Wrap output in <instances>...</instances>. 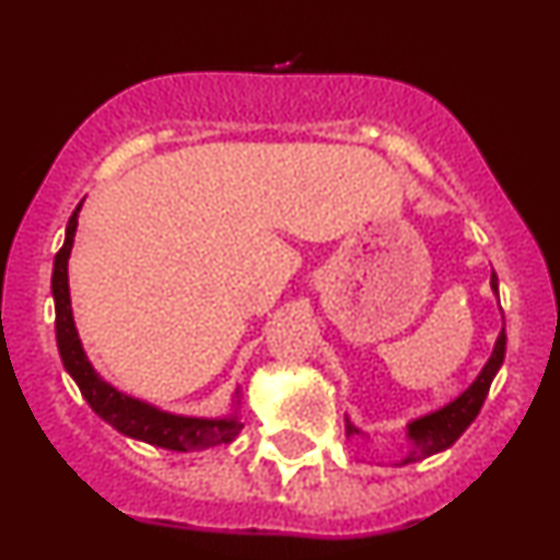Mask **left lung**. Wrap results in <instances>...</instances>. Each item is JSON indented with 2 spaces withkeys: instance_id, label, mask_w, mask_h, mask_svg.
I'll use <instances>...</instances> for the list:
<instances>
[{
  "instance_id": "left-lung-1",
  "label": "left lung",
  "mask_w": 560,
  "mask_h": 560,
  "mask_svg": "<svg viewBox=\"0 0 560 560\" xmlns=\"http://www.w3.org/2000/svg\"><path fill=\"white\" fill-rule=\"evenodd\" d=\"M492 289L498 292V276L494 273H492ZM503 358H505V326L503 331H500L498 342H494L490 361H487L485 369H481V374L477 376V382H474L464 395L455 397L453 402L445 405V408L434 410V413L423 416V419H416L410 423L408 436L413 440V450H410V455L402 460V464H416V460L429 458V455L440 453V450H447L468 427H471V421L477 419L481 405L487 400V392H490V384L494 374H498ZM352 432H355V429L347 423V434Z\"/></svg>"
}]
</instances>
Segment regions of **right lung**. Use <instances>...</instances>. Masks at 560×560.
Returning <instances> with one entry per match:
<instances>
[{
	"instance_id": "add662e5",
	"label": "right lung",
	"mask_w": 560,
	"mask_h": 560,
	"mask_svg": "<svg viewBox=\"0 0 560 560\" xmlns=\"http://www.w3.org/2000/svg\"><path fill=\"white\" fill-rule=\"evenodd\" d=\"M79 208L73 210L68 221L66 244L60 253L55 255V271H52V294H55V331H57V347H60L62 365L68 374L75 378L81 395L92 405V410L100 419H105L110 427L118 429L120 434L133 436V440L150 442V445L165 447V450H208L221 445V442H231L236 432L242 429L240 421L221 419H184V416H171L163 410L144 405L133 397H126L124 392L113 389L110 384L102 382L94 374L92 363L83 355L79 331L73 324V311H70V292H68V258L70 247H73L75 226H79Z\"/></svg>"
}]
</instances>
